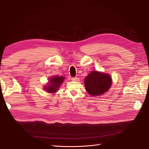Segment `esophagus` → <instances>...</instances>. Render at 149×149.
<instances>
[{"label":"esophagus","instance_id":"34e87169","mask_svg":"<svg viewBox=\"0 0 149 149\" xmlns=\"http://www.w3.org/2000/svg\"><path fill=\"white\" fill-rule=\"evenodd\" d=\"M71 80H72L73 81H77V82L79 81V78H77V77H73V78H71Z\"/></svg>","mask_w":149,"mask_h":149}]
</instances>
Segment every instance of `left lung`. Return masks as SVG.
<instances>
[{"label":"left lung","mask_w":149,"mask_h":149,"mask_svg":"<svg viewBox=\"0 0 149 149\" xmlns=\"http://www.w3.org/2000/svg\"><path fill=\"white\" fill-rule=\"evenodd\" d=\"M112 84V79L108 74L92 71L84 80L87 92L91 96H97L108 92Z\"/></svg>","instance_id":"1"}]
</instances>
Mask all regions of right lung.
<instances>
[{"instance_id":"add662e5","label":"right lung","mask_w":149,"mask_h":149,"mask_svg":"<svg viewBox=\"0 0 149 149\" xmlns=\"http://www.w3.org/2000/svg\"><path fill=\"white\" fill-rule=\"evenodd\" d=\"M65 77L63 76H53L49 81V84L45 86V90L49 93H55L58 91L62 83L63 82Z\"/></svg>"}]
</instances>
